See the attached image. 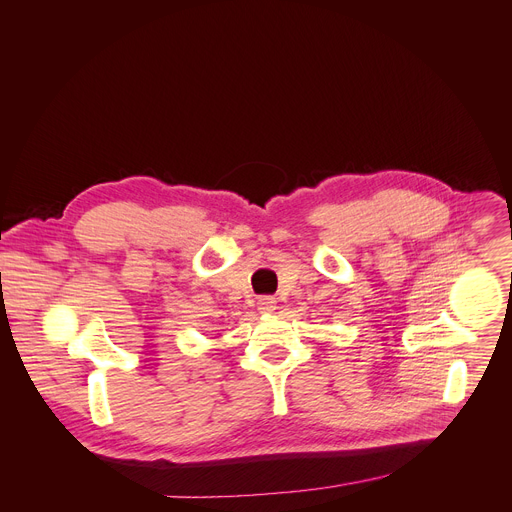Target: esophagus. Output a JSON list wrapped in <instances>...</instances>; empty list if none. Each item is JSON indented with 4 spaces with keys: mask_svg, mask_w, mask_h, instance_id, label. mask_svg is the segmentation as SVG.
I'll return each instance as SVG.
<instances>
[{
    "mask_svg": "<svg viewBox=\"0 0 512 512\" xmlns=\"http://www.w3.org/2000/svg\"><path fill=\"white\" fill-rule=\"evenodd\" d=\"M275 308H277V302H275V298L263 296V298H259V300H257V310H259L261 314H271Z\"/></svg>",
    "mask_w": 512,
    "mask_h": 512,
    "instance_id": "obj_1",
    "label": "esophagus"
}]
</instances>
